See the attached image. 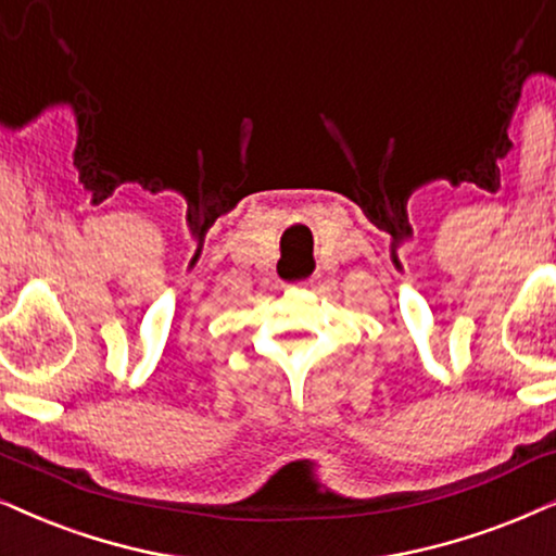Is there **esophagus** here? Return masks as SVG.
I'll use <instances>...</instances> for the list:
<instances>
[{
    "label": "esophagus",
    "instance_id": "1",
    "mask_svg": "<svg viewBox=\"0 0 556 556\" xmlns=\"http://www.w3.org/2000/svg\"><path fill=\"white\" fill-rule=\"evenodd\" d=\"M299 286H312V280H301V283Z\"/></svg>",
    "mask_w": 556,
    "mask_h": 556
}]
</instances>
